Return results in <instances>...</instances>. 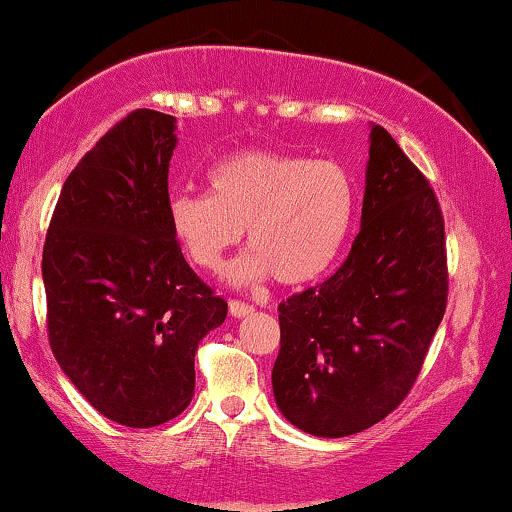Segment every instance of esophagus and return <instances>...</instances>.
<instances>
[{
  "instance_id": "obj_1",
  "label": "esophagus",
  "mask_w": 512,
  "mask_h": 512,
  "mask_svg": "<svg viewBox=\"0 0 512 512\" xmlns=\"http://www.w3.org/2000/svg\"><path fill=\"white\" fill-rule=\"evenodd\" d=\"M228 311H231V316H235V318H244V316L254 314V307L247 305V302L231 300V305H228Z\"/></svg>"
}]
</instances>
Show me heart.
I'll use <instances>...</instances> for the list:
<instances>
[{"instance_id": "heart-1", "label": "heart", "mask_w": 512, "mask_h": 512, "mask_svg": "<svg viewBox=\"0 0 512 512\" xmlns=\"http://www.w3.org/2000/svg\"><path fill=\"white\" fill-rule=\"evenodd\" d=\"M210 194H175L168 224L189 261L217 270L244 228L251 251L226 268L235 286L277 277L305 286L335 268L358 187L344 164L284 150H242L207 170Z\"/></svg>"}]
</instances>
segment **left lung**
I'll list each match as a JSON object with an SVG mask.
<instances>
[{"mask_svg":"<svg viewBox=\"0 0 512 512\" xmlns=\"http://www.w3.org/2000/svg\"><path fill=\"white\" fill-rule=\"evenodd\" d=\"M443 235L425 175L372 124L360 233L346 261L279 305L272 392L291 425L339 439L402 404L446 311Z\"/></svg>","mask_w":512,"mask_h":512,"instance_id":"1","label":"left lung"}]
</instances>
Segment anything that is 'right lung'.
<instances>
[{
    "instance_id": "add662e5",
    "label": "right lung",
    "mask_w": 512,
    "mask_h": 512,
    "mask_svg": "<svg viewBox=\"0 0 512 512\" xmlns=\"http://www.w3.org/2000/svg\"><path fill=\"white\" fill-rule=\"evenodd\" d=\"M175 117L133 110L66 177L43 244L48 339L101 416L157 427L194 397V358L228 305L168 224Z\"/></svg>"
}]
</instances>
